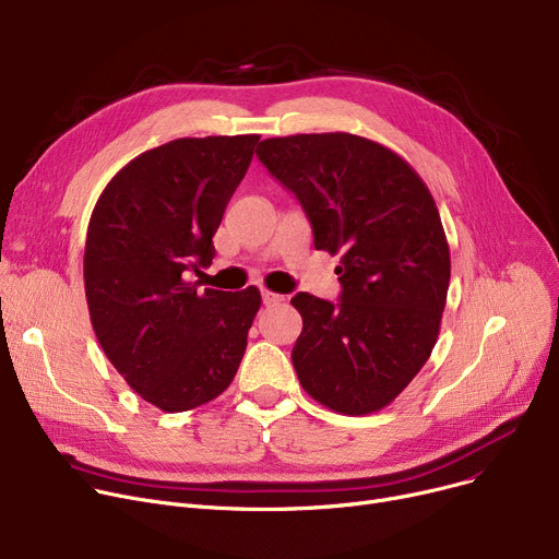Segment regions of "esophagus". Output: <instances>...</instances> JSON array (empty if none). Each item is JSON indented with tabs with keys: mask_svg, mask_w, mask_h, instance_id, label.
<instances>
[{
	"mask_svg": "<svg viewBox=\"0 0 559 559\" xmlns=\"http://www.w3.org/2000/svg\"><path fill=\"white\" fill-rule=\"evenodd\" d=\"M281 301H283V297L276 295V292L262 289V304H264V306H276V304H281Z\"/></svg>",
	"mask_w": 559,
	"mask_h": 559,
	"instance_id": "obj_1",
	"label": "esophagus"
}]
</instances>
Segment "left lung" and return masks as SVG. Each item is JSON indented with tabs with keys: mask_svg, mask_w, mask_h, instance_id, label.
<instances>
[{
	"mask_svg": "<svg viewBox=\"0 0 559 559\" xmlns=\"http://www.w3.org/2000/svg\"><path fill=\"white\" fill-rule=\"evenodd\" d=\"M260 163L299 199L314 249L340 253L337 304L299 292L301 388L340 415L390 405L432 354L451 281L435 199L399 154L354 133L267 138Z\"/></svg>",
	"mask_w": 559,
	"mask_h": 559,
	"instance_id": "1",
	"label": "left lung"
}]
</instances>
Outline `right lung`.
Segmentation results:
<instances>
[{"label": "right lung", "instance_id": "obj_1", "mask_svg": "<svg viewBox=\"0 0 559 559\" xmlns=\"http://www.w3.org/2000/svg\"><path fill=\"white\" fill-rule=\"evenodd\" d=\"M260 135L179 138L117 171L87 224L83 283L95 335L127 383L165 413L217 399L240 367L258 287L190 281Z\"/></svg>", "mask_w": 559, "mask_h": 559}]
</instances>
